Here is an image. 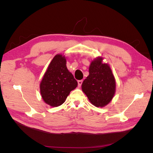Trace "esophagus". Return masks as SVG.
Here are the masks:
<instances>
[{
    "mask_svg": "<svg viewBox=\"0 0 153 153\" xmlns=\"http://www.w3.org/2000/svg\"><path fill=\"white\" fill-rule=\"evenodd\" d=\"M82 82H83V80H78V87H81L82 84Z\"/></svg>",
    "mask_w": 153,
    "mask_h": 153,
    "instance_id": "obj_1",
    "label": "esophagus"
}]
</instances>
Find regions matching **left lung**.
Segmentation results:
<instances>
[{
  "mask_svg": "<svg viewBox=\"0 0 153 153\" xmlns=\"http://www.w3.org/2000/svg\"><path fill=\"white\" fill-rule=\"evenodd\" d=\"M102 57L92 61L89 75L84 80L82 89L90 102L96 107H103L112 100L115 92V80L108 64L102 63Z\"/></svg>",
  "mask_w": 153,
  "mask_h": 153,
  "instance_id": "8db88e82",
  "label": "left lung"
}]
</instances>
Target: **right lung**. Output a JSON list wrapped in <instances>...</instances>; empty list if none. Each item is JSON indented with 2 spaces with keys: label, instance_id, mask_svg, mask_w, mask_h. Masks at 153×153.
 Returning <instances> with one entry per match:
<instances>
[{
  "label": "right lung",
  "instance_id": "right-lung-1",
  "mask_svg": "<svg viewBox=\"0 0 153 153\" xmlns=\"http://www.w3.org/2000/svg\"><path fill=\"white\" fill-rule=\"evenodd\" d=\"M77 85L76 80L67 69L65 57L57 54L51 61L41 82L40 92L46 103L55 107L64 103Z\"/></svg>",
  "mask_w": 153,
  "mask_h": 153
}]
</instances>
